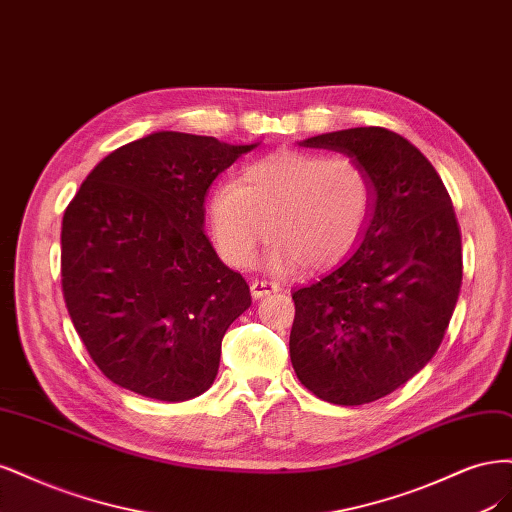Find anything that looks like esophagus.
Wrapping results in <instances>:
<instances>
[{"label": "esophagus", "instance_id": "34e87169", "mask_svg": "<svg viewBox=\"0 0 512 512\" xmlns=\"http://www.w3.org/2000/svg\"><path fill=\"white\" fill-rule=\"evenodd\" d=\"M278 289L280 287L276 283H272V280H253V283H251V293H253L255 300L263 298V295H268V293H274Z\"/></svg>", "mask_w": 512, "mask_h": 512}]
</instances>
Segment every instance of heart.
<instances>
[{
	"label": "heart",
	"mask_w": 512,
	"mask_h": 512,
	"mask_svg": "<svg viewBox=\"0 0 512 512\" xmlns=\"http://www.w3.org/2000/svg\"><path fill=\"white\" fill-rule=\"evenodd\" d=\"M376 208L370 170L349 157L283 148L223 180L210 197L217 251L234 268L251 266L272 232L274 270L332 268L364 240Z\"/></svg>",
	"instance_id": "1"
}]
</instances>
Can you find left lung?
<instances>
[{"mask_svg": "<svg viewBox=\"0 0 512 512\" xmlns=\"http://www.w3.org/2000/svg\"><path fill=\"white\" fill-rule=\"evenodd\" d=\"M302 144L364 163L376 208L359 249L291 293V364L317 398L368 404L438 351L461 287V232L438 172L395 131L353 127Z\"/></svg>", "mask_w": 512, "mask_h": 512, "instance_id": "obj_1", "label": "left lung"}]
</instances>
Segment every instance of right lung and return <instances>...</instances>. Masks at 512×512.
<instances>
[{
  "label": "right lung",
  "mask_w": 512,
  "mask_h": 512,
  "mask_svg": "<svg viewBox=\"0 0 512 512\" xmlns=\"http://www.w3.org/2000/svg\"><path fill=\"white\" fill-rule=\"evenodd\" d=\"M255 146L157 131L104 157L65 208V306L114 385L183 402L214 383L251 289L206 238L204 197Z\"/></svg>",
  "instance_id": "obj_1"
}]
</instances>
